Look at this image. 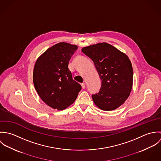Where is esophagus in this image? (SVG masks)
<instances>
[{"instance_id": "obj_1", "label": "esophagus", "mask_w": 161, "mask_h": 161, "mask_svg": "<svg viewBox=\"0 0 161 161\" xmlns=\"http://www.w3.org/2000/svg\"><path fill=\"white\" fill-rule=\"evenodd\" d=\"M81 86H82V89H84L86 88V84H85V83H82V84H81Z\"/></svg>"}]
</instances>
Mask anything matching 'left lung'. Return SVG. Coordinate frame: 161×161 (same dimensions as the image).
I'll return each instance as SVG.
<instances>
[{
    "label": "left lung",
    "mask_w": 161,
    "mask_h": 161,
    "mask_svg": "<svg viewBox=\"0 0 161 161\" xmlns=\"http://www.w3.org/2000/svg\"><path fill=\"white\" fill-rule=\"evenodd\" d=\"M82 51L93 61L102 80L99 92L92 95L94 103L105 111L118 108L132 89L133 70L129 58L107 43L84 47Z\"/></svg>",
    "instance_id": "1"
}]
</instances>
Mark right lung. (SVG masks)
Returning <instances> with one entry per match:
<instances>
[{
	"label": "right lung",
	"mask_w": 161,
	"mask_h": 161,
	"mask_svg": "<svg viewBox=\"0 0 161 161\" xmlns=\"http://www.w3.org/2000/svg\"><path fill=\"white\" fill-rule=\"evenodd\" d=\"M78 47L61 42L48 48L36 60L33 74L35 88L50 107L64 110L72 104L81 86L73 80L68 68L71 56Z\"/></svg>",
	"instance_id": "1"
}]
</instances>
